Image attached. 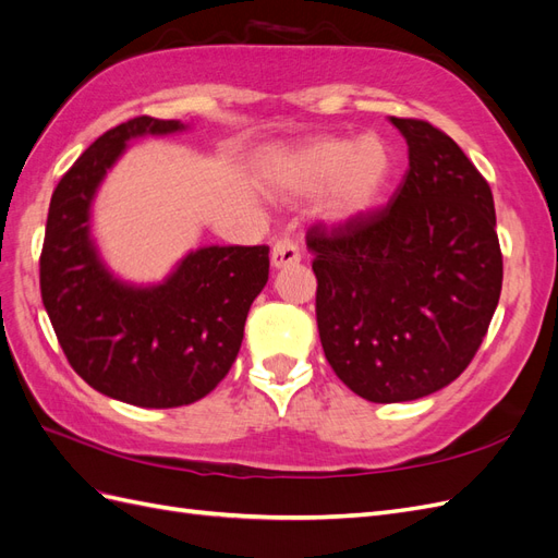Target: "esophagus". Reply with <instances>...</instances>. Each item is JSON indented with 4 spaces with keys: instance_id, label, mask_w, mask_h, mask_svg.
Segmentation results:
<instances>
[{
    "instance_id": "obj_1",
    "label": "esophagus",
    "mask_w": 558,
    "mask_h": 558,
    "mask_svg": "<svg viewBox=\"0 0 558 558\" xmlns=\"http://www.w3.org/2000/svg\"><path fill=\"white\" fill-rule=\"evenodd\" d=\"M300 260V246L293 240H277L272 246V265L275 267H286Z\"/></svg>"
}]
</instances>
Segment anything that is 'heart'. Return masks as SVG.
<instances>
[{
	"mask_svg": "<svg viewBox=\"0 0 558 558\" xmlns=\"http://www.w3.org/2000/svg\"><path fill=\"white\" fill-rule=\"evenodd\" d=\"M396 170L393 150L377 134L351 142L316 140L286 156L275 167L283 189L310 193L330 183L326 209L332 218H353L373 209Z\"/></svg>",
	"mask_w": 558,
	"mask_h": 558,
	"instance_id": "obj_1",
	"label": "heart"
}]
</instances>
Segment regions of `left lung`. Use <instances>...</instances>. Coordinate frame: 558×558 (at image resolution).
Instances as JSON below:
<instances>
[{"instance_id":"1","label":"left lung","mask_w":558,"mask_h":558,"mask_svg":"<svg viewBox=\"0 0 558 558\" xmlns=\"http://www.w3.org/2000/svg\"><path fill=\"white\" fill-rule=\"evenodd\" d=\"M391 123L410 170L381 209L314 223L316 324L335 375L369 402H404L459 377L502 289L494 195L449 134Z\"/></svg>"}]
</instances>
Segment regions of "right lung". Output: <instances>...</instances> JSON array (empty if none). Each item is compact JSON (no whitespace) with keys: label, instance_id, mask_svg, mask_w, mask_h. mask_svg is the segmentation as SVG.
Instances as JSON below:
<instances>
[{"label":"right lung","instance_id":"1","mask_svg":"<svg viewBox=\"0 0 558 558\" xmlns=\"http://www.w3.org/2000/svg\"><path fill=\"white\" fill-rule=\"evenodd\" d=\"M183 130L137 116L95 140L50 197L39 258L41 300L74 373L95 391L137 408L205 398L238 359L251 302L269 275V246H205L148 289L109 275L90 242L99 181L142 134Z\"/></svg>","mask_w":558,"mask_h":558}]
</instances>
